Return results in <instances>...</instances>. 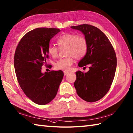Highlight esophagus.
Segmentation results:
<instances>
[{
	"label": "esophagus",
	"instance_id": "esophagus-1",
	"mask_svg": "<svg viewBox=\"0 0 133 133\" xmlns=\"http://www.w3.org/2000/svg\"><path fill=\"white\" fill-rule=\"evenodd\" d=\"M70 72H68V71H64V75H66L67 74H69Z\"/></svg>",
	"mask_w": 133,
	"mask_h": 133
}]
</instances>
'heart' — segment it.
I'll return each mask as SVG.
<instances>
[{"label":"heart","instance_id":"b5f03b06","mask_svg":"<svg viewBox=\"0 0 133 133\" xmlns=\"http://www.w3.org/2000/svg\"><path fill=\"white\" fill-rule=\"evenodd\" d=\"M57 44L61 50H66V58H62L54 64L55 69L64 71L69 70L74 63V58L81 59L87 51L88 44L86 39L76 33H65L57 39ZM48 51L52 58L57 57L59 49L54 45L49 46Z\"/></svg>","mask_w":133,"mask_h":133}]
</instances>
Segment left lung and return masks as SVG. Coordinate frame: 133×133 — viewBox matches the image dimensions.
I'll return each mask as SVG.
<instances>
[{
  "label": "left lung",
  "instance_id": "left-lung-1",
  "mask_svg": "<svg viewBox=\"0 0 133 133\" xmlns=\"http://www.w3.org/2000/svg\"><path fill=\"white\" fill-rule=\"evenodd\" d=\"M84 34L88 49L78 63L81 67L88 64L89 70L76 72L74 86L79 96L87 102L100 100L109 91L115 78L117 58L112 45L105 34L91 25L71 26Z\"/></svg>",
  "mask_w": 133,
  "mask_h": 133
}]
</instances>
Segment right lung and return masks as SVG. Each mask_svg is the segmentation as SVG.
Here are the masks:
<instances>
[{
	"mask_svg": "<svg viewBox=\"0 0 133 133\" xmlns=\"http://www.w3.org/2000/svg\"><path fill=\"white\" fill-rule=\"evenodd\" d=\"M60 31L48 28L30 30L20 39L15 50L14 67L18 84L25 95L37 104L45 105L53 100L63 78L61 70L41 72L49 58L50 39Z\"/></svg>",
	"mask_w": 133,
	"mask_h": 133,
	"instance_id": "1",
	"label": "right lung"
}]
</instances>
